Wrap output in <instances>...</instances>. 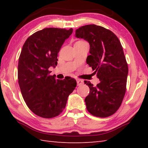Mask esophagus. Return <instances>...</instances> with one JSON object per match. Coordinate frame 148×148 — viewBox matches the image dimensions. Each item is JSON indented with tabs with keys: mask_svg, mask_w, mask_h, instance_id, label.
Here are the masks:
<instances>
[{
	"mask_svg": "<svg viewBox=\"0 0 148 148\" xmlns=\"http://www.w3.org/2000/svg\"><path fill=\"white\" fill-rule=\"evenodd\" d=\"M84 84V82L83 81H82V79H77V86H82V84Z\"/></svg>",
	"mask_w": 148,
	"mask_h": 148,
	"instance_id": "1",
	"label": "esophagus"
}]
</instances>
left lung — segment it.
I'll return each mask as SVG.
<instances>
[{
  "instance_id": "1",
  "label": "left lung",
  "mask_w": 148,
  "mask_h": 148,
  "mask_svg": "<svg viewBox=\"0 0 148 148\" xmlns=\"http://www.w3.org/2000/svg\"><path fill=\"white\" fill-rule=\"evenodd\" d=\"M76 37L89 43L86 61L100 79L96 86L84 81L90 89L85 99L87 111L96 117H109L119 108L126 92L128 64L121 42L113 32L96 25L79 27Z\"/></svg>"
}]
</instances>
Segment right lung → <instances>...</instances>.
I'll use <instances>...</instances> for the list:
<instances>
[{
    "label": "right lung",
    "mask_w": 148,
    "mask_h": 148,
    "mask_svg": "<svg viewBox=\"0 0 148 148\" xmlns=\"http://www.w3.org/2000/svg\"><path fill=\"white\" fill-rule=\"evenodd\" d=\"M73 29L46 28L30 36L23 44L18 62L17 77L23 98L29 108L43 118L62 113L76 81L56 79L50 66L57 64V56Z\"/></svg>",
    "instance_id": "1"
}]
</instances>
